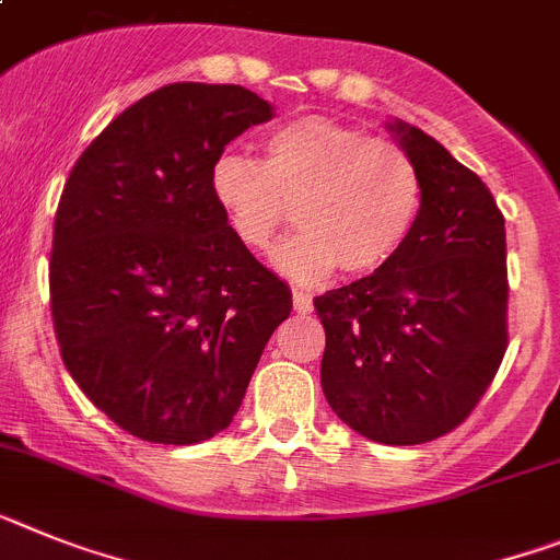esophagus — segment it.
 Segmentation results:
<instances>
[{
  "mask_svg": "<svg viewBox=\"0 0 560 560\" xmlns=\"http://www.w3.org/2000/svg\"><path fill=\"white\" fill-rule=\"evenodd\" d=\"M314 303H312V294H305V291L294 289V312L298 314H312Z\"/></svg>",
  "mask_w": 560,
  "mask_h": 560,
  "instance_id": "34e87169",
  "label": "esophagus"
}]
</instances>
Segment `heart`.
Listing matches in <instances>:
<instances>
[{
  "instance_id": "1",
  "label": "heart",
  "mask_w": 560,
  "mask_h": 560,
  "mask_svg": "<svg viewBox=\"0 0 560 560\" xmlns=\"http://www.w3.org/2000/svg\"><path fill=\"white\" fill-rule=\"evenodd\" d=\"M209 189L234 237L257 255L298 212L300 232L277 252L294 280L385 269L422 214V172L402 143L326 116L291 118L262 141V164L223 152ZM299 209L294 210L293 207Z\"/></svg>"
}]
</instances>
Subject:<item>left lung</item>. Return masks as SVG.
I'll use <instances>...</instances> for the list:
<instances>
[{"instance_id": "1", "label": "left lung", "mask_w": 560, "mask_h": 560, "mask_svg": "<svg viewBox=\"0 0 560 560\" xmlns=\"http://www.w3.org/2000/svg\"><path fill=\"white\" fill-rule=\"evenodd\" d=\"M390 130L422 172V214L385 269L314 300L326 328L323 394L380 444L456 430L508 351V234L493 192L436 138Z\"/></svg>"}]
</instances>
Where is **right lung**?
Masks as SVG:
<instances>
[{
  "label": "right lung",
  "mask_w": 560,
  "mask_h": 560,
  "mask_svg": "<svg viewBox=\"0 0 560 560\" xmlns=\"http://www.w3.org/2000/svg\"><path fill=\"white\" fill-rule=\"evenodd\" d=\"M271 104L241 84L178 81L127 107L61 192L50 312L61 360L132 436L195 444L232 424L289 285L218 209L209 172Z\"/></svg>",
  "instance_id": "right-lung-1"
}]
</instances>
